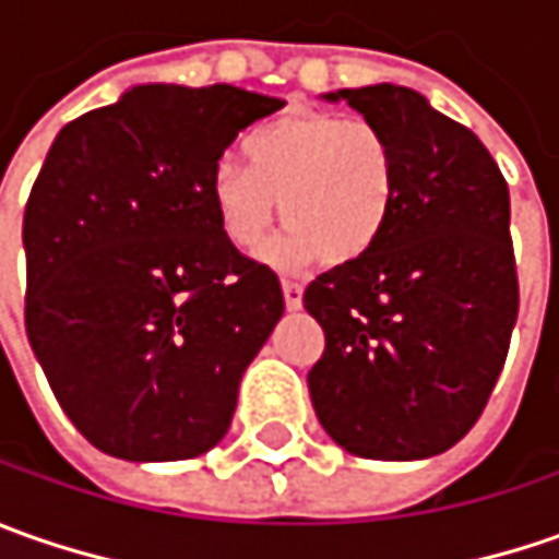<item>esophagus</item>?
Instances as JSON below:
<instances>
[{"label": "esophagus", "instance_id": "34e87169", "mask_svg": "<svg viewBox=\"0 0 559 559\" xmlns=\"http://www.w3.org/2000/svg\"><path fill=\"white\" fill-rule=\"evenodd\" d=\"M283 298H286V308L298 311L301 308V298H305V286L295 283V280H283Z\"/></svg>", "mask_w": 559, "mask_h": 559}]
</instances>
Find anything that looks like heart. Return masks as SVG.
Instances as JSON below:
<instances>
[{"label":"heart","instance_id":"b5f03b06","mask_svg":"<svg viewBox=\"0 0 559 559\" xmlns=\"http://www.w3.org/2000/svg\"><path fill=\"white\" fill-rule=\"evenodd\" d=\"M248 167L221 162L207 177V202L226 246L254 254L280 217L289 226L270 248L280 267L323 261L345 267L385 236L397 202L392 136L367 118L292 111L246 140Z\"/></svg>","mask_w":559,"mask_h":559}]
</instances>
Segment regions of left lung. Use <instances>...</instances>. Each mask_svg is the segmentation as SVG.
Instances as JSON below:
<instances>
[{"label":"left lung","mask_w":559,"mask_h":559,"mask_svg":"<svg viewBox=\"0 0 559 559\" xmlns=\"http://www.w3.org/2000/svg\"><path fill=\"white\" fill-rule=\"evenodd\" d=\"M326 98L392 136L397 202L367 258L305 289L326 335L308 373L313 411L357 457H432L483 417L510 348L520 280L507 180L469 127L407 86Z\"/></svg>","instance_id":"8db88e82"}]
</instances>
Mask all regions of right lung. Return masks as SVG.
Wrapping results in <instances>:
<instances>
[{"instance_id":"1","label":"right lung","mask_w":559,"mask_h":559,"mask_svg":"<svg viewBox=\"0 0 559 559\" xmlns=\"http://www.w3.org/2000/svg\"><path fill=\"white\" fill-rule=\"evenodd\" d=\"M280 108L226 83H145L55 136L24 207V326L98 451L189 461L226 436L286 301L267 264L226 246L207 177Z\"/></svg>"}]
</instances>
